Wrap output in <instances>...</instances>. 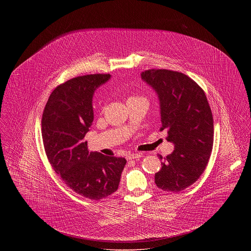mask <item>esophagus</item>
Here are the masks:
<instances>
[{"label": "esophagus", "instance_id": "1", "mask_svg": "<svg viewBox=\"0 0 251 251\" xmlns=\"http://www.w3.org/2000/svg\"><path fill=\"white\" fill-rule=\"evenodd\" d=\"M143 156V153L141 152H138V153H130L126 156V159L127 160H133V159H139Z\"/></svg>", "mask_w": 251, "mask_h": 251}]
</instances>
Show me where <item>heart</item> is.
<instances>
[{
  "label": "heart",
  "instance_id": "obj_1",
  "mask_svg": "<svg viewBox=\"0 0 251 251\" xmlns=\"http://www.w3.org/2000/svg\"><path fill=\"white\" fill-rule=\"evenodd\" d=\"M137 99H144V98H141V97H131V98L128 99V100H137Z\"/></svg>",
  "mask_w": 251,
  "mask_h": 251
}]
</instances>
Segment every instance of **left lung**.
<instances>
[{"instance_id": "left-lung-1", "label": "left lung", "mask_w": 251, "mask_h": 251, "mask_svg": "<svg viewBox=\"0 0 251 251\" xmlns=\"http://www.w3.org/2000/svg\"><path fill=\"white\" fill-rule=\"evenodd\" d=\"M141 78L157 95L161 130L174 151L166 157L159 155L161 169L154 182L167 192H179L203 174L213 150L214 119L207 97L201 87L181 72L149 70Z\"/></svg>"}]
</instances>
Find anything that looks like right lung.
<instances>
[{
	"label": "right lung",
	"instance_id": "add662e5",
	"mask_svg": "<svg viewBox=\"0 0 251 251\" xmlns=\"http://www.w3.org/2000/svg\"><path fill=\"white\" fill-rule=\"evenodd\" d=\"M110 74L78 76L58 86L50 95L41 120L47 158L54 171L77 194L100 200L119 186L126 158L89 151L86 133L94 121L95 91Z\"/></svg>",
	"mask_w": 251,
	"mask_h": 251
}]
</instances>
